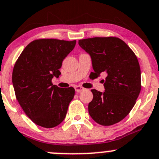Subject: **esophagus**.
I'll use <instances>...</instances> for the list:
<instances>
[{
    "mask_svg": "<svg viewBox=\"0 0 159 159\" xmlns=\"http://www.w3.org/2000/svg\"><path fill=\"white\" fill-rule=\"evenodd\" d=\"M75 91H76V92L79 93V92H81V91H84V88L81 86H75Z\"/></svg>",
    "mask_w": 159,
    "mask_h": 159,
    "instance_id": "esophagus-1",
    "label": "esophagus"
}]
</instances>
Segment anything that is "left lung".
I'll list each match as a JSON object with an SVG mask.
<instances>
[{
	"label": "left lung",
	"mask_w": 159,
	"mask_h": 159,
	"mask_svg": "<svg viewBox=\"0 0 159 159\" xmlns=\"http://www.w3.org/2000/svg\"><path fill=\"white\" fill-rule=\"evenodd\" d=\"M78 44L91 56L92 78L107 74L104 92L91 90L90 116L102 126L119 123L133 109L141 91V71L136 56L117 37L80 39Z\"/></svg>",
	"instance_id": "8db88e82"
}]
</instances>
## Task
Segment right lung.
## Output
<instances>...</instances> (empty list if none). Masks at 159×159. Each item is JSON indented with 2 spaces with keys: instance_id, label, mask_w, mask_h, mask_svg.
Here are the masks:
<instances>
[{
  "instance_id": "1",
  "label": "right lung",
  "mask_w": 159,
  "mask_h": 159,
  "mask_svg": "<svg viewBox=\"0 0 159 159\" xmlns=\"http://www.w3.org/2000/svg\"><path fill=\"white\" fill-rule=\"evenodd\" d=\"M75 44L76 40H34L15 63L12 82L16 98L26 116L38 126L53 128L66 118L75 89L58 88L52 79L61 75L62 61Z\"/></svg>"
}]
</instances>
